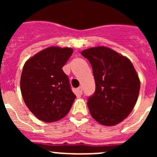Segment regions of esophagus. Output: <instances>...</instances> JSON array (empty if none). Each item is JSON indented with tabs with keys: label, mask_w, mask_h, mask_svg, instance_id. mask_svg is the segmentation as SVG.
Returning <instances> with one entry per match:
<instances>
[{
	"label": "esophagus",
	"mask_w": 157,
	"mask_h": 157,
	"mask_svg": "<svg viewBox=\"0 0 157 157\" xmlns=\"http://www.w3.org/2000/svg\"><path fill=\"white\" fill-rule=\"evenodd\" d=\"M77 91H78V94H82V86L78 87V88L77 89Z\"/></svg>",
	"instance_id": "obj_1"
}]
</instances>
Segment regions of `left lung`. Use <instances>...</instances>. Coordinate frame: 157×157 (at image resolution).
<instances>
[{
  "instance_id": "obj_1",
  "label": "left lung",
  "mask_w": 157,
  "mask_h": 157,
  "mask_svg": "<svg viewBox=\"0 0 157 157\" xmlns=\"http://www.w3.org/2000/svg\"><path fill=\"white\" fill-rule=\"evenodd\" d=\"M81 54L90 63L95 80V93L87 102L90 115L104 126L121 123L132 112L139 94L134 65L109 47H92Z\"/></svg>"
}]
</instances>
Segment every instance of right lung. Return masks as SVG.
Here are the masks:
<instances>
[{"mask_svg": "<svg viewBox=\"0 0 157 157\" xmlns=\"http://www.w3.org/2000/svg\"><path fill=\"white\" fill-rule=\"evenodd\" d=\"M73 48L50 46L27 60L20 78V90L29 110L45 123L61 120L76 96L71 90L63 67Z\"/></svg>", "mask_w": 157, "mask_h": 157, "instance_id": "add662e5", "label": "right lung"}]
</instances>
